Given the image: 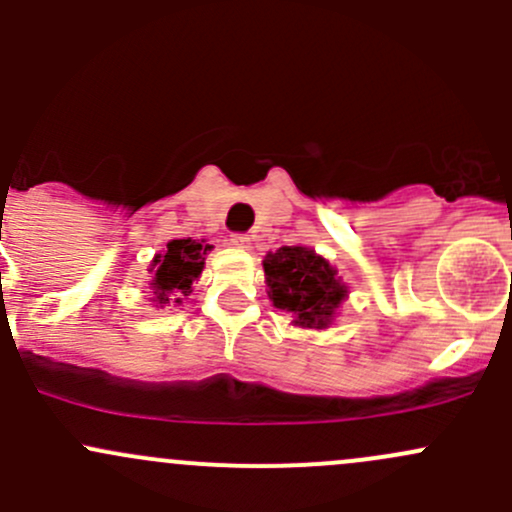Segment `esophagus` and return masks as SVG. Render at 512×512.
Masks as SVG:
<instances>
[{
	"label": "esophagus",
	"mask_w": 512,
	"mask_h": 512,
	"mask_svg": "<svg viewBox=\"0 0 512 512\" xmlns=\"http://www.w3.org/2000/svg\"><path fill=\"white\" fill-rule=\"evenodd\" d=\"M230 245L237 247V250H247V247L252 245V237L250 235H242V232H237V235H230Z\"/></svg>",
	"instance_id": "esophagus-1"
}]
</instances>
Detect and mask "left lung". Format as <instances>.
I'll return each instance as SVG.
<instances>
[{"label":"left lung","instance_id":"left-lung-1","mask_svg":"<svg viewBox=\"0 0 512 512\" xmlns=\"http://www.w3.org/2000/svg\"><path fill=\"white\" fill-rule=\"evenodd\" d=\"M267 297L282 312L292 314L299 329H329L339 307L349 297V287L337 267L304 245H285L267 252L265 260Z\"/></svg>","mask_w":512,"mask_h":512}]
</instances>
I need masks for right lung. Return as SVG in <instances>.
Wrapping results in <instances>:
<instances>
[{
	"label": "right lung",
	"mask_w": 512,
	"mask_h": 512,
	"mask_svg": "<svg viewBox=\"0 0 512 512\" xmlns=\"http://www.w3.org/2000/svg\"><path fill=\"white\" fill-rule=\"evenodd\" d=\"M213 250L205 240H170L163 252L151 260L148 272L153 275V307L163 309L165 304H183V299L193 292V282L200 280L205 267V255Z\"/></svg>",
	"instance_id": "1"
}]
</instances>
